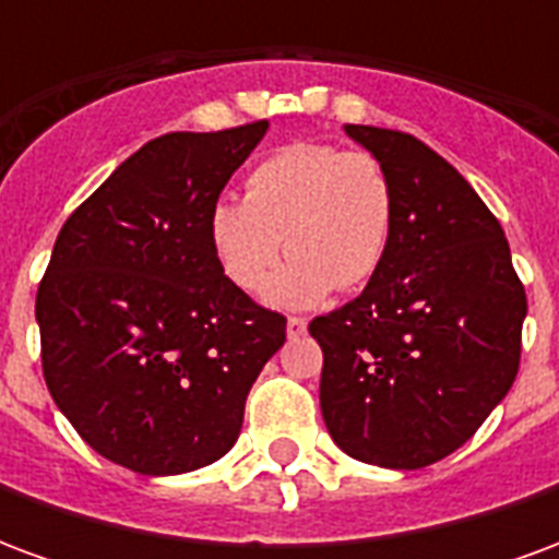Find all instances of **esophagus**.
Instances as JSON below:
<instances>
[{
    "label": "esophagus",
    "instance_id": "34e87169",
    "mask_svg": "<svg viewBox=\"0 0 559 559\" xmlns=\"http://www.w3.org/2000/svg\"><path fill=\"white\" fill-rule=\"evenodd\" d=\"M305 329H308V320H305V317H287V335H290V338L305 335Z\"/></svg>",
    "mask_w": 559,
    "mask_h": 559
}]
</instances>
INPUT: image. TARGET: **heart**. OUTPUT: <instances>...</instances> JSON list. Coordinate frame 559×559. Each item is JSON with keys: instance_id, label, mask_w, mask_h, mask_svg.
<instances>
[{"instance_id": "b5f03b06", "label": "heart", "mask_w": 559, "mask_h": 559, "mask_svg": "<svg viewBox=\"0 0 559 559\" xmlns=\"http://www.w3.org/2000/svg\"><path fill=\"white\" fill-rule=\"evenodd\" d=\"M399 218L395 182L383 160L326 143H293L257 164L245 200L209 209V245L224 275L245 293L266 287L284 254L287 269L269 299L308 308L332 287L359 290L374 278Z\"/></svg>"}]
</instances>
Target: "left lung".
Instances as JSON below:
<instances>
[{"label":"left lung","instance_id":"obj_1","mask_svg":"<svg viewBox=\"0 0 559 559\" xmlns=\"http://www.w3.org/2000/svg\"><path fill=\"white\" fill-rule=\"evenodd\" d=\"M395 182L383 266L353 302L311 320L320 411L347 455L419 469L452 455L512 389L527 317L500 221L421 140L344 126Z\"/></svg>","mask_w":559,"mask_h":559}]
</instances>
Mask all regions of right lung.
<instances>
[{"instance_id": "1", "label": "right lung", "mask_w": 559, "mask_h": 559, "mask_svg": "<svg viewBox=\"0 0 559 559\" xmlns=\"http://www.w3.org/2000/svg\"><path fill=\"white\" fill-rule=\"evenodd\" d=\"M266 128L148 140L59 230L35 299L44 380L119 467L176 476L227 455L287 338L209 245V209Z\"/></svg>"}]
</instances>
